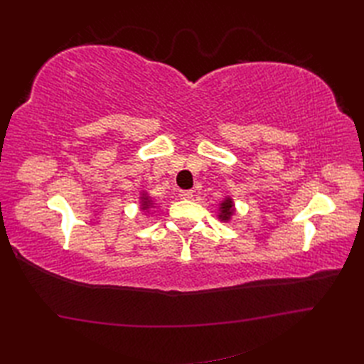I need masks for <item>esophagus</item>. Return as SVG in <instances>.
<instances>
[{"instance_id": "34e87169", "label": "esophagus", "mask_w": 364, "mask_h": 364, "mask_svg": "<svg viewBox=\"0 0 364 364\" xmlns=\"http://www.w3.org/2000/svg\"><path fill=\"white\" fill-rule=\"evenodd\" d=\"M179 196L182 197V199H185V200H190V199H193L194 193H193L191 190H185V191H181V193H179Z\"/></svg>"}]
</instances>
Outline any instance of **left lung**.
<instances>
[{
  "label": "left lung",
  "instance_id": "obj_1",
  "mask_svg": "<svg viewBox=\"0 0 364 364\" xmlns=\"http://www.w3.org/2000/svg\"><path fill=\"white\" fill-rule=\"evenodd\" d=\"M235 213V206L234 202L230 197H226V199L220 203V213H218V218L222 220V222H229L230 217L234 215Z\"/></svg>",
  "mask_w": 364,
  "mask_h": 364
}]
</instances>
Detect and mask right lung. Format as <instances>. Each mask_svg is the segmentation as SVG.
I'll list each match as a JSON object with an SVG mask.
<instances>
[{"mask_svg":"<svg viewBox=\"0 0 364 364\" xmlns=\"http://www.w3.org/2000/svg\"><path fill=\"white\" fill-rule=\"evenodd\" d=\"M139 199H141V209H146V211H147V209L149 208H151L153 206V200H151V197H149L147 196V193H142V196L139 197Z\"/></svg>","mask_w":364,"mask_h":364,"instance_id":"obj_1","label":"right lung"}]
</instances>
